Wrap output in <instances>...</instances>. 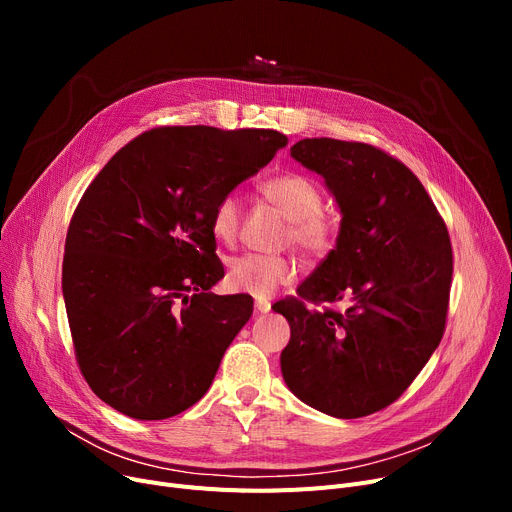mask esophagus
<instances>
[{"label": "esophagus", "mask_w": 512, "mask_h": 512, "mask_svg": "<svg viewBox=\"0 0 512 512\" xmlns=\"http://www.w3.org/2000/svg\"><path fill=\"white\" fill-rule=\"evenodd\" d=\"M270 309H272L270 301H265V299H257L255 301V311L257 313H270Z\"/></svg>", "instance_id": "34e87169"}]
</instances>
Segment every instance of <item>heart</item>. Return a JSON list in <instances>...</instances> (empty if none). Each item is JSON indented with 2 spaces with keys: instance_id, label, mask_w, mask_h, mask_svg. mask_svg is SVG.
Wrapping results in <instances>:
<instances>
[{
  "instance_id": "b5f03b06",
  "label": "heart",
  "mask_w": 512,
  "mask_h": 512,
  "mask_svg": "<svg viewBox=\"0 0 512 512\" xmlns=\"http://www.w3.org/2000/svg\"><path fill=\"white\" fill-rule=\"evenodd\" d=\"M261 193L290 220L288 238L307 253L326 251L334 240V220L321 211V188L303 174H282L265 180ZM240 228V203L234 193H226L213 205L211 232L215 240L232 247ZM297 278V263L282 255H242L228 267V286L236 292L267 299Z\"/></svg>"
}]
</instances>
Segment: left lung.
Instances as JSON below:
<instances>
[{
  "label": "left lung",
  "mask_w": 512,
  "mask_h": 512,
  "mask_svg": "<svg viewBox=\"0 0 512 512\" xmlns=\"http://www.w3.org/2000/svg\"><path fill=\"white\" fill-rule=\"evenodd\" d=\"M292 159L319 174L340 209L336 247L297 288L304 300H346L344 314L274 305L290 326L280 355L288 390L336 419L382 411L438 348L452 249L419 178L365 143L303 139Z\"/></svg>",
  "instance_id": "obj_1"
}]
</instances>
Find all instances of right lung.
Here are the masks:
<instances>
[{
    "label": "right lung",
    "instance_id": "right-lung-1",
    "mask_svg": "<svg viewBox=\"0 0 512 512\" xmlns=\"http://www.w3.org/2000/svg\"><path fill=\"white\" fill-rule=\"evenodd\" d=\"M276 130L153 128L122 147L80 199L66 236L62 292L78 367L132 419L174 417L209 390L253 313L224 278L213 205L267 166Z\"/></svg>",
    "mask_w": 512,
    "mask_h": 512
}]
</instances>
